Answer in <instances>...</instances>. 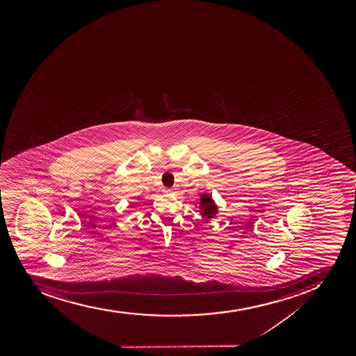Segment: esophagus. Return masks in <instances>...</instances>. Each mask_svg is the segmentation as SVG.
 <instances>
[{"mask_svg":"<svg viewBox=\"0 0 356 356\" xmlns=\"http://www.w3.org/2000/svg\"><path fill=\"white\" fill-rule=\"evenodd\" d=\"M164 192L166 195H172V193H174L173 189H164Z\"/></svg>","mask_w":356,"mask_h":356,"instance_id":"1","label":"esophagus"}]
</instances>
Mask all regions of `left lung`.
<instances>
[{
	"instance_id": "1",
	"label": "left lung",
	"mask_w": 356,
	"mask_h": 356,
	"mask_svg": "<svg viewBox=\"0 0 356 356\" xmlns=\"http://www.w3.org/2000/svg\"><path fill=\"white\" fill-rule=\"evenodd\" d=\"M199 208L202 211V216H204L207 220L214 218L215 215L218 214V206L214 204L213 199L208 195H202L200 197Z\"/></svg>"
}]
</instances>
